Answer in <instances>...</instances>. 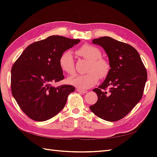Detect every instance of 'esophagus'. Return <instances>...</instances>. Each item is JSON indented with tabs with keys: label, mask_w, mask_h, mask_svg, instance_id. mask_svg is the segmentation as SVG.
Masks as SVG:
<instances>
[{
	"label": "esophagus",
	"mask_w": 157,
	"mask_h": 157,
	"mask_svg": "<svg viewBox=\"0 0 157 157\" xmlns=\"http://www.w3.org/2000/svg\"><path fill=\"white\" fill-rule=\"evenodd\" d=\"M77 91L80 92V93H86L87 90H82L81 88H77Z\"/></svg>",
	"instance_id": "34e87169"
}]
</instances>
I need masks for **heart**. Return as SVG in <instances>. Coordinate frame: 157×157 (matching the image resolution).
Masks as SVG:
<instances>
[{"label": "heart", "instance_id": "b5f03b06", "mask_svg": "<svg viewBox=\"0 0 157 157\" xmlns=\"http://www.w3.org/2000/svg\"><path fill=\"white\" fill-rule=\"evenodd\" d=\"M76 53L83 59L88 61L86 67L87 73L70 77L68 82L78 88L86 89L94 86L100 79L107 77L111 70L108 59L102 56V52L98 48L90 44H84L76 51ZM60 67L69 75L75 71V61L71 52L65 51L60 56Z\"/></svg>", "mask_w": 157, "mask_h": 157}]
</instances>
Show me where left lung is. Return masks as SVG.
<instances>
[{
    "instance_id": "left-lung-1",
    "label": "left lung",
    "mask_w": 157,
    "mask_h": 157,
    "mask_svg": "<svg viewBox=\"0 0 157 157\" xmlns=\"http://www.w3.org/2000/svg\"><path fill=\"white\" fill-rule=\"evenodd\" d=\"M92 43L105 49L111 70L104 82L93 90L98 101L90 109L106 121H118L140 101L147 80V71L138 52L131 45L109 36L94 39Z\"/></svg>"
}]
</instances>
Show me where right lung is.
<instances>
[{
  "mask_svg": "<svg viewBox=\"0 0 157 157\" xmlns=\"http://www.w3.org/2000/svg\"><path fill=\"white\" fill-rule=\"evenodd\" d=\"M79 42V39L51 36L29 45L16 60L11 69V92L28 117L46 121L64 108L75 88L71 85L54 87L52 84L64 79L60 56Z\"/></svg>",
  "mask_w": 157,
  "mask_h": 157,
  "instance_id": "obj_1",
  "label": "right lung"
}]
</instances>
